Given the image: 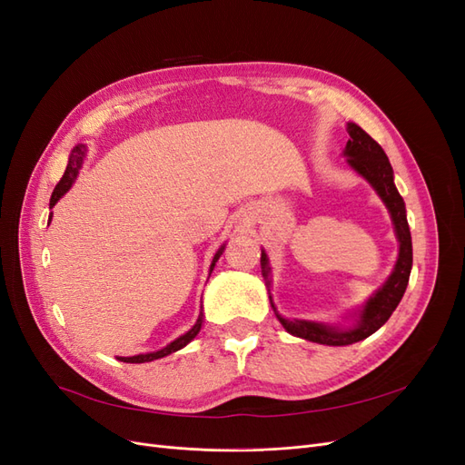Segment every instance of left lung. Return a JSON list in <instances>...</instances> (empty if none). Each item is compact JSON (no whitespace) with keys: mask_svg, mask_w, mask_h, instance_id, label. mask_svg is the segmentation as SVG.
Returning a JSON list of instances; mask_svg holds the SVG:
<instances>
[{"mask_svg":"<svg viewBox=\"0 0 465 465\" xmlns=\"http://www.w3.org/2000/svg\"><path fill=\"white\" fill-rule=\"evenodd\" d=\"M347 132L351 135L345 147V157H349L347 163L353 166L361 176H364L371 182L372 188L386 203L393 221V227H396V236L400 241V256L384 287L380 289L372 299H369L367 304H364L359 323L351 330L322 326V323L304 322V320L289 322L283 316L277 314L275 306L272 302L279 322L283 323V328L289 333L302 337V340H308V341L322 343V345H351L361 340H367V337L372 335L378 328H382L403 297L405 287L410 283V273L413 265V246H411L410 224H407V217H405V203L401 200L396 184H393V171L386 153L367 132L359 128L357 124H349ZM260 263H262V275L265 281V287L270 291V285H272L270 265H267V256L263 252H262Z\"/></svg>","mask_w":465,"mask_h":465,"instance_id":"1","label":"left lung"}]
</instances>
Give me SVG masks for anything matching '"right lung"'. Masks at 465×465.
<instances>
[{
	"mask_svg": "<svg viewBox=\"0 0 465 465\" xmlns=\"http://www.w3.org/2000/svg\"><path fill=\"white\" fill-rule=\"evenodd\" d=\"M83 154H85V147H83V145H77V147L72 151V157H69L65 173H64L62 180L58 182V186H55L54 192H52L50 209H52L55 203H58V200L62 198V195H64L69 188H72L74 180L77 178V173H79V168H81V163H83ZM50 219H52V215H50ZM221 252H223V248L215 254L213 263H211V272H213V265H215V262L219 260ZM202 322H203V314H200L198 322L193 323V328H192L188 333L180 335L178 340H174L171 345H166V347L161 349V351H154V353H147V355H135V357H118V361H122V362H149V361H154V359H161V357L171 355V353H174V351H178V349H182L184 345H188V343L193 340V337L198 335V331L202 330Z\"/></svg>",
	"mask_w": 465,
	"mask_h": 465,
	"instance_id": "add662e5",
	"label": "right lung"
}]
</instances>
